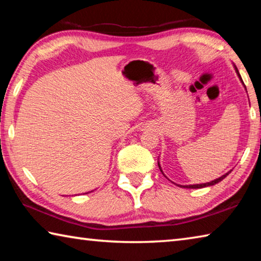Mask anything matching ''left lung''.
Listing matches in <instances>:
<instances>
[{
	"label": "left lung",
	"instance_id": "obj_1",
	"mask_svg": "<svg viewBox=\"0 0 261 261\" xmlns=\"http://www.w3.org/2000/svg\"><path fill=\"white\" fill-rule=\"evenodd\" d=\"M236 71H237V73H238V76H240V78H241V74H240V72H238L237 69H236ZM159 167H160V166H159ZM160 170H161V168H160ZM161 171H162V170H161ZM230 171H231V170H230ZM230 171H229V173H230ZM229 173H227L226 175H222V176H221V177L216 178V179H214V180H212V182H208V183H205V184H194V185H185L184 188H187V189H200V188L210 187V185H214V184H216V183L221 182V180H222L224 177H227V175H229Z\"/></svg>",
	"mask_w": 261,
	"mask_h": 261
}]
</instances>
